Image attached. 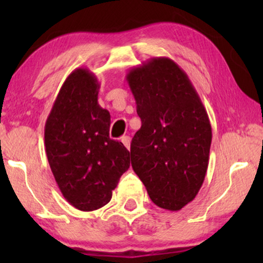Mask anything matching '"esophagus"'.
Masks as SVG:
<instances>
[{"instance_id": "esophagus-1", "label": "esophagus", "mask_w": 263, "mask_h": 263, "mask_svg": "<svg viewBox=\"0 0 263 263\" xmlns=\"http://www.w3.org/2000/svg\"><path fill=\"white\" fill-rule=\"evenodd\" d=\"M121 141L123 142V145L125 146V148H127V149H130V141H132V140H130V138H129V136H127V135H125V136H122Z\"/></svg>"}]
</instances>
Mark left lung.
<instances>
[{
    "label": "left lung",
    "mask_w": 263,
    "mask_h": 263,
    "mask_svg": "<svg viewBox=\"0 0 263 263\" xmlns=\"http://www.w3.org/2000/svg\"><path fill=\"white\" fill-rule=\"evenodd\" d=\"M141 128L130 145L132 166L158 207L179 211L204 181L212 127L188 75L167 57L127 74Z\"/></svg>",
    "instance_id": "left-lung-1"
}]
</instances>
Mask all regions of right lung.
<instances>
[{
    "label": "right lung",
    "mask_w": 263,
    "mask_h": 263,
    "mask_svg": "<svg viewBox=\"0 0 263 263\" xmlns=\"http://www.w3.org/2000/svg\"><path fill=\"white\" fill-rule=\"evenodd\" d=\"M99 82L86 68L63 82L45 123L49 165L68 202L84 212L111 200L130 166L123 143L110 139V112L98 104Z\"/></svg>",
    "instance_id": "1"
}]
</instances>
